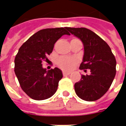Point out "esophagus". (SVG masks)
Masks as SVG:
<instances>
[{
	"label": "esophagus",
	"instance_id": "1",
	"mask_svg": "<svg viewBox=\"0 0 126 126\" xmlns=\"http://www.w3.org/2000/svg\"><path fill=\"white\" fill-rule=\"evenodd\" d=\"M71 74V72H67V71H63V75L64 76H68L69 74Z\"/></svg>",
	"mask_w": 126,
	"mask_h": 126
}]
</instances>
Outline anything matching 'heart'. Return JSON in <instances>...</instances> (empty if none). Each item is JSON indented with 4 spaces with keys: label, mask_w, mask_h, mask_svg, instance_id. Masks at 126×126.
Returning <instances> with one entry per match:
<instances>
[{
    "label": "heart",
    "mask_w": 126,
    "mask_h": 126,
    "mask_svg": "<svg viewBox=\"0 0 126 126\" xmlns=\"http://www.w3.org/2000/svg\"><path fill=\"white\" fill-rule=\"evenodd\" d=\"M76 63V59L71 57L61 56L57 59L58 65L64 70H70L74 67Z\"/></svg>",
    "instance_id": "heart-1"
}]
</instances>
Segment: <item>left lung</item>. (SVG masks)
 <instances>
[{
    "instance_id": "left-lung-1",
    "label": "left lung",
    "mask_w": 126,
    "mask_h": 126,
    "mask_svg": "<svg viewBox=\"0 0 126 126\" xmlns=\"http://www.w3.org/2000/svg\"><path fill=\"white\" fill-rule=\"evenodd\" d=\"M84 44V53L79 69H89V75H82L74 85L75 92L82 100L94 101L111 86L116 74V60L111 48L94 32L85 28H67Z\"/></svg>"
}]
</instances>
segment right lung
<instances>
[{
    "mask_svg": "<svg viewBox=\"0 0 126 126\" xmlns=\"http://www.w3.org/2000/svg\"><path fill=\"white\" fill-rule=\"evenodd\" d=\"M65 34L70 35L66 27L41 30L19 48L15 58V73L21 89L32 99H47L57 90L62 71L57 67L47 71L42 62L48 60L55 42Z\"/></svg>",
    "mask_w": 126,
    "mask_h": 126,
    "instance_id": "1",
    "label": "right lung"
}]
</instances>
